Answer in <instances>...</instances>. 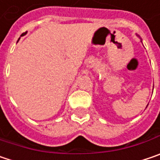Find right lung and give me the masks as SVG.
Segmentation results:
<instances>
[{
  "instance_id": "obj_1",
  "label": "right lung",
  "mask_w": 160,
  "mask_h": 160,
  "mask_svg": "<svg viewBox=\"0 0 160 160\" xmlns=\"http://www.w3.org/2000/svg\"><path fill=\"white\" fill-rule=\"evenodd\" d=\"M23 34H24V33H22V35H23ZM22 35H21V36H22Z\"/></svg>"
}]
</instances>
